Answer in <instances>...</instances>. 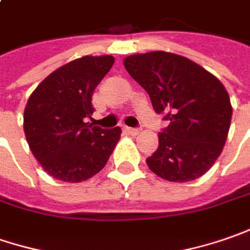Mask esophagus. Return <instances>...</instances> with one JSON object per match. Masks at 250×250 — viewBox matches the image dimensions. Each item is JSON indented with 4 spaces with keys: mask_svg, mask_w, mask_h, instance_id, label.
Returning a JSON list of instances; mask_svg holds the SVG:
<instances>
[{
    "mask_svg": "<svg viewBox=\"0 0 250 250\" xmlns=\"http://www.w3.org/2000/svg\"><path fill=\"white\" fill-rule=\"evenodd\" d=\"M125 131H127L128 134H131V136H137V134L141 133L140 128H131V127H125Z\"/></svg>",
    "mask_w": 250,
    "mask_h": 250,
    "instance_id": "34e87169",
    "label": "esophagus"
}]
</instances>
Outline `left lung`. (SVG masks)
<instances>
[{
  "instance_id": "8db88e82",
  "label": "left lung",
  "mask_w": 250,
  "mask_h": 250,
  "mask_svg": "<svg viewBox=\"0 0 250 250\" xmlns=\"http://www.w3.org/2000/svg\"><path fill=\"white\" fill-rule=\"evenodd\" d=\"M127 72L146 89L169 125L158 134V149L146 158L155 175L190 182L214 165L225 146L232 106L221 81L201 65L168 51L125 57Z\"/></svg>"
}]
</instances>
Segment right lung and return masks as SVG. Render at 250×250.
I'll return each instance as SVG.
<instances>
[{
  "instance_id": "add662e5",
  "label": "right lung",
  "mask_w": 250,
  "mask_h": 250,
  "mask_svg": "<svg viewBox=\"0 0 250 250\" xmlns=\"http://www.w3.org/2000/svg\"><path fill=\"white\" fill-rule=\"evenodd\" d=\"M114 62L112 56H83L53 71L27 99L23 131L32 154L50 176L78 183L101 172L122 128L86 123L92 93Z\"/></svg>"
}]
</instances>
